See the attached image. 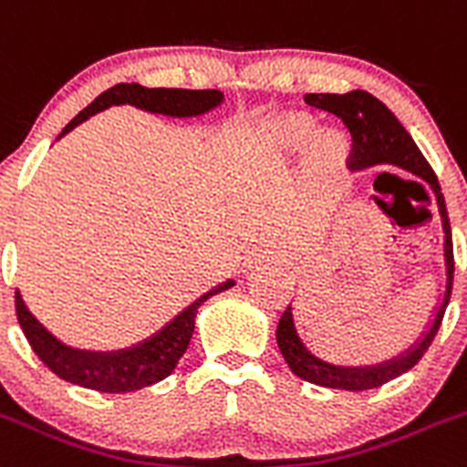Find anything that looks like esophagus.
<instances>
[{
    "label": "esophagus",
    "instance_id": "1",
    "mask_svg": "<svg viewBox=\"0 0 467 467\" xmlns=\"http://www.w3.org/2000/svg\"><path fill=\"white\" fill-rule=\"evenodd\" d=\"M265 260H269L267 251H251V254H246L242 260H239V272L248 274L251 269L255 267V265L265 263Z\"/></svg>",
    "mask_w": 467,
    "mask_h": 467
}]
</instances>
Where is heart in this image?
Wrapping results in <instances>:
<instances>
[{
    "instance_id": "1",
    "label": "heart",
    "mask_w": 467,
    "mask_h": 467,
    "mask_svg": "<svg viewBox=\"0 0 467 467\" xmlns=\"http://www.w3.org/2000/svg\"><path fill=\"white\" fill-rule=\"evenodd\" d=\"M313 121L304 115H281L276 119L269 121L267 138L274 145V150L283 151V154H293V151H304V170H306V182L311 189H325L329 182L337 177L338 168H341V151H338V142L332 133L313 134Z\"/></svg>"
}]
</instances>
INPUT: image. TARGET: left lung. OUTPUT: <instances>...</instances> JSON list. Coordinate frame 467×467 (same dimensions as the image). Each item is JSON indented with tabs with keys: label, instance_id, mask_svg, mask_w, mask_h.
<instances>
[{
	"label": "left lung",
	"instance_id": "8db88e82",
	"mask_svg": "<svg viewBox=\"0 0 467 467\" xmlns=\"http://www.w3.org/2000/svg\"><path fill=\"white\" fill-rule=\"evenodd\" d=\"M304 101L313 108H320L325 112H332L334 117L343 121L352 138V154H350V170H366L376 165H396V168L412 172L415 177L424 180L435 193L438 202L440 221H442L444 233V293L440 297V304L433 308L431 322L426 325L424 332L420 334L415 343L408 350L399 352L391 359L380 361V364H364V366H343L332 364L322 359L317 352L306 346L299 334L297 320H295L293 304L285 308L276 327V343L281 350L283 359L290 366V371L302 380L313 382L317 387H329V389H346V391H364L382 387L385 382L403 376L410 371L412 366L424 357L429 346L433 343L435 334L442 322L444 308L451 297V281H454V248H451V228L447 207H444L442 191H440L438 177L431 170L429 161L415 145L410 133L400 126L394 112L378 101L376 96L364 89H352L348 94H306Z\"/></svg>",
	"mask_w": 467,
	"mask_h": 467
}]
</instances>
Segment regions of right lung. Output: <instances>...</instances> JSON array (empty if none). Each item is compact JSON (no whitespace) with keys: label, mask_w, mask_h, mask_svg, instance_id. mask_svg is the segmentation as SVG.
Instances as JSON below:
<instances>
[{"label":"right lung","mask_w":467,"mask_h":467,"mask_svg":"<svg viewBox=\"0 0 467 467\" xmlns=\"http://www.w3.org/2000/svg\"><path fill=\"white\" fill-rule=\"evenodd\" d=\"M223 103V94L219 89H165V87H142L138 82H121L110 87L103 94H99L82 112H78L62 130L76 129L85 119L94 117L96 112L108 110L112 106H135L145 112L163 117H200L204 112L213 110ZM234 281L219 283L209 293L195 299L193 304L180 311L170 322H165L159 332L142 341L133 343L119 350H85V348L67 346L55 337L43 322L36 320L27 304L23 302V295L16 293V311L17 322L23 327L29 346L36 352L38 359L50 368L55 376L71 385L87 387L94 391H106V394H126V391L142 389L154 382H161L174 371L177 361L189 348L191 337L195 329V316L198 308L213 295L223 293L233 287Z\"/></svg>","instance_id":"1"}]
</instances>
